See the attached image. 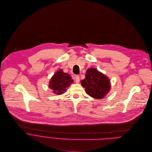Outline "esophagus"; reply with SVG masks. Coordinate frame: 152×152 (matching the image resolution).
I'll list each match as a JSON object with an SVG mask.
<instances>
[{
	"label": "esophagus",
	"mask_w": 152,
	"mask_h": 152,
	"mask_svg": "<svg viewBox=\"0 0 152 152\" xmlns=\"http://www.w3.org/2000/svg\"><path fill=\"white\" fill-rule=\"evenodd\" d=\"M75 83H79V82H80V77L78 76V75H77L76 77H75Z\"/></svg>",
	"instance_id": "34e87169"
}]
</instances>
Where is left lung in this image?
Returning <instances> with one entry per match:
<instances>
[{
  "instance_id": "1",
  "label": "left lung",
  "mask_w": 152,
  "mask_h": 152,
  "mask_svg": "<svg viewBox=\"0 0 152 152\" xmlns=\"http://www.w3.org/2000/svg\"><path fill=\"white\" fill-rule=\"evenodd\" d=\"M87 94L95 99H102L110 89L108 78L96 68L87 70L85 79L81 81Z\"/></svg>"
}]
</instances>
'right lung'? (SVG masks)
I'll return each instance as SVG.
<instances>
[{"label":"right lung","mask_w":152,"mask_h":152,"mask_svg":"<svg viewBox=\"0 0 152 152\" xmlns=\"http://www.w3.org/2000/svg\"><path fill=\"white\" fill-rule=\"evenodd\" d=\"M73 80L71 77L67 73L63 72L62 69L58 71L51 78L48 87L53 90V92L57 95L64 93L66 88L69 87Z\"/></svg>","instance_id":"1"}]
</instances>
